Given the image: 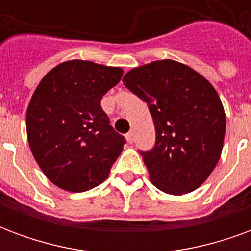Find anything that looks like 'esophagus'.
I'll use <instances>...</instances> for the list:
<instances>
[{
  "label": "esophagus",
  "instance_id": "34e87169",
  "mask_svg": "<svg viewBox=\"0 0 251 251\" xmlns=\"http://www.w3.org/2000/svg\"><path fill=\"white\" fill-rule=\"evenodd\" d=\"M125 137H126V141L129 142V144H131V142L134 141V136H133V133H131V131H129Z\"/></svg>",
  "mask_w": 251,
  "mask_h": 251
}]
</instances>
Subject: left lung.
Returning <instances> with one entry per match:
<instances>
[{
  "instance_id": "8db88e82",
  "label": "left lung",
  "mask_w": 251,
  "mask_h": 251,
  "mask_svg": "<svg viewBox=\"0 0 251 251\" xmlns=\"http://www.w3.org/2000/svg\"><path fill=\"white\" fill-rule=\"evenodd\" d=\"M122 82L147 102L156 145L141 152L149 179L169 195L192 192L219 161L226 114L214 86L187 64L156 60L126 72Z\"/></svg>"
}]
</instances>
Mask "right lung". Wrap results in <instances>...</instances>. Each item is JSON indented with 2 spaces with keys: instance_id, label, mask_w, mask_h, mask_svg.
Returning <instances> with one entry per match:
<instances>
[{
  "instance_id": "1",
  "label": "right lung",
  "mask_w": 251,
  "mask_h": 251,
  "mask_svg": "<svg viewBox=\"0 0 251 251\" xmlns=\"http://www.w3.org/2000/svg\"><path fill=\"white\" fill-rule=\"evenodd\" d=\"M124 75L121 67L67 60L47 74L26 109V136L51 183L84 192L109 177L125 138L110 125L100 99Z\"/></svg>"
}]
</instances>
